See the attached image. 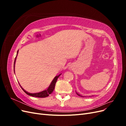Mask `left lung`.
<instances>
[{"label": "left lung", "instance_id": "left-lung-1", "mask_svg": "<svg viewBox=\"0 0 126 126\" xmlns=\"http://www.w3.org/2000/svg\"><path fill=\"white\" fill-rule=\"evenodd\" d=\"M76 93L77 94V95H78L79 96H80V97H83V96H82V95H80V94H79L78 93H77V92H76Z\"/></svg>", "mask_w": 126, "mask_h": 126}]
</instances>
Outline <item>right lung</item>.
Masks as SVG:
<instances>
[{
    "mask_svg": "<svg viewBox=\"0 0 126 126\" xmlns=\"http://www.w3.org/2000/svg\"><path fill=\"white\" fill-rule=\"evenodd\" d=\"M19 50L17 51V55L16 57V58H15V62H14V72H15V63H16V58H17V56L18 55V53ZM61 74L56 76V77L54 78V79L52 80V81H51L50 85H49V87L47 88V89L46 90H43L42 91H40V92L39 93H29L27 91H26L25 90H24L21 87L20 85V87H21L22 89L24 90V92L26 94H27L28 95H29L30 96H32V97H38V98H45V97H47L48 96H49V94H51L52 92L55 89V85H56V83L57 82V79L59 78V76L61 75Z\"/></svg>",
    "mask_w": 126,
    "mask_h": 126,
    "instance_id": "1",
    "label": "right lung"
}]
</instances>
